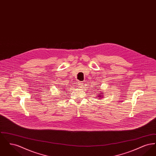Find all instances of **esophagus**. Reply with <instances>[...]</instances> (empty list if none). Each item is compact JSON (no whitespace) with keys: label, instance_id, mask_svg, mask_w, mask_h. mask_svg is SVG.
Wrapping results in <instances>:
<instances>
[{"label":"esophagus","instance_id":"obj_1","mask_svg":"<svg viewBox=\"0 0 156 156\" xmlns=\"http://www.w3.org/2000/svg\"><path fill=\"white\" fill-rule=\"evenodd\" d=\"M78 87L80 88H82L83 87V83L82 82H80L78 83Z\"/></svg>","mask_w":156,"mask_h":156}]
</instances>
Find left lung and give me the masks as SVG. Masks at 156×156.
<instances>
[{
	"label": "left lung",
	"mask_w": 156,
	"mask_h": 156,
	"mask_svg": "<svg viewBox=\"0 0 156 156\" xmlns=\"http://www.w3.org/2000/svg\"><path fill=\"white\" fill-rule=\"evenodd\" d=\"M98 94V97H99L100 99H102V97H104L103 95H104V93H102V92H99V94Z\"/></svg>",
	"instance_id": "obj_1"
}]
</instances>
